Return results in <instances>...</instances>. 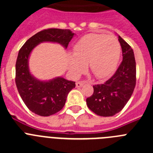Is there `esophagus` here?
Returning a JSON list of instances; mask_svg holds the SVG:
<instances>
[{"label":"esophagus","instance_id":"1","mask_svg":"<svg viewBox=\"0 0 153 153\" xmlns=\"http://www.w3.org/2000/svg\"><path fill=\"white\" fill-rule=\"evenodd\" d=\"M85 83H86L85 81H79V82L76 83V87H81Z\"/></svg>","mask_w":153,"mask_h":153}]
</instances>
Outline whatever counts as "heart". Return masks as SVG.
Wrapping results in <instances>:
<instances>
[{
  "label": "heart",
  "instance_id": "obj_1",
  "mask_svg": "<svg viewBox=\"0 0 153 153\" xmlns=\"http://www.w3.org/2000/svg\"><path fill=\"white\" fill-rule=\"evenodd\" d=\"M121 52L120 42L106 34L90 33L79 39L70 55L71 74L78 76L87 63L90 70L97 79H104L114 71Z\"/></svg>",
  "mask_w": 153,
  "mask_h": 153
}]
</instances>
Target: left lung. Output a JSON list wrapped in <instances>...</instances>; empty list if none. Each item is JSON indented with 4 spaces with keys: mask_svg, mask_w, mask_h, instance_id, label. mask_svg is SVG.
<instances>
[{
    "mask_svg": "<svg viewBox=\"0 0 153 153\" xmlns=\"http://www.w3.org/2000/svg\"><path fill=\"white\" fill-rule=\"evenodd\" d=\"M123 61L115 74L101 84L93 85V93L86 98L89 109L100 117H113L124 108L129 100L136 82L134 53L120 36Z\"/></svg>",
    "mask_w": 153,
    "mask_h": 153,
    "instance_id": "8db88e82",
    "label": "left lung"
}]
</instances>
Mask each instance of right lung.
<instances>
[{
	"mask_svg": "<svg viewBox=\"0 0 153 153\" xmlns=\"http://www.w3.org/2000/svg\"><path fill=\"white\" fill-rule=\"evenodd\" d=\"M74 35L69 29L43 30L28 39L19 51L16 61V86L27 107L35 114L49 117L61 110L69 92L76 84L62 77L46 82L35 79L28 68L30 53L37 44L45 41L59 43L67 48Z\"/></svg>",
	"mask_w": 153,
	"mask_h": 153,
	"instance_id": "right-lung-1",
	"label": "right lung"
}]
</instances>
